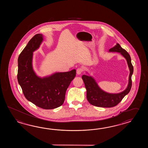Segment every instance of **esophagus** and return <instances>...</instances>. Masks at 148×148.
Returning a JSON list of instances; mask_svg holds the SVG:
<instances>
[{"mask_svg":"<svg viewBox=\"0 0 148 148\" xmlns=\"http://www.w3.org/2000/svg\"><path fill=\"white\" fill-rule=\"evenodd\" d=\"M82 68H78V69H77V75H80L81 73H82Z\"/></svg>","mask_w":148,"mask_h":148,"instance_id":"esophagus-1","label":"esophagus"}]
</instances>
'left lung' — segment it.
Masks as SVG:
<instances>
[{"mask_svg": "<svg viewBox=\"0 0 148 148\" xmlns=\"http://www.w3.org/2000/svg\"><path fill=\"white\" fill-rule=\"evenodd\" d=\"M108 52L120 53L125 59L130 70L128 85L125 90L120 92L109 93L101 89L94 78L86 71L87 75H82V79L87 90V99L90 104L97 107H112L116 106L129 94L132 87L131 78L133 73V66L130 54L119 43L110 48Z\"/></svg>", "mask_w": 148, "mask_h": 148, "instance_id": "8db88e82", "label": "left lung"}]
</instances>
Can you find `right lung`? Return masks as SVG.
I'll return each instance as SVG.
<instances>
[{"label":"right lung","mask_w":148,"mask_h":148,"mask_svg":"<svg viewBox=\"0 0 148 148\" xmlns=\"http://www.w3.org/2000/svg\"><path fill=\"white\" fill-rule=\"evenodd\" d=\"M43 41V35H35L19 54L17 80L28 101L42 108L51 110L63 104L66 89L75 78L76 71L56 72L43 77L38 75L33 66V52Z\"/></svg>","instance_id":"add662e5"}]
</instances>
